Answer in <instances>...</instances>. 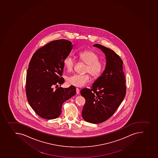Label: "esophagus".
I'll use <instances>...</instances> for the list:
<instances>
[{
  "label": "esophagus",
  "mask_w": 158,
  "mask_h": 158,
  "mask_svg": "<svg viewBox=\"0 0 158 158\" xmlns=\"http://www.w3.org/2000/svg\"><path fill=\"white\" fill-rule=\"evenodd\" d=\"M76 92H77V94H78L80 93V90H79V89L77 88H76Z\"/></svg>",
  "instance_id": "esophagus-1"
}]
</instances>
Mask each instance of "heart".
Masks as SVG:
<instances>
[{"label":"heart","mask_w":158,"mask_h":158,"mask_svg":"<svg viewBox=\"0 0 158 158\" xmlns=\"http://www.w3.org/2000/svg\"><path fill=\"white\" fill-rule=\"evenodd\" d=\"M81 61L87 64L85 68V73H88L94 78L100 76L104 69V63L99 60V56L92 50H85L78 54ZM64 67L68 71H72L74 68L75 60L70 56L66 57L63 61ZM89 73L84 74H74L68 78L69 85L75 87H82L90 81Z\"/></svg>","instance_id":"b5f03b06"}]
</instances>
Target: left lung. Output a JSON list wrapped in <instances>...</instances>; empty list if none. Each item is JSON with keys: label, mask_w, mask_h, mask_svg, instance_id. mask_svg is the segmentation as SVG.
<instances>
[{"label": "left lung", "mask_w": 158, "mask_h": 158, "mask_svg": "<svg viewBox=\"0 0 158 158\" xmlns=\"http://www.w3.org/2000/svg\"><path fill=\"white\" fill-rule=\"evenodd\" d=\"M106 56V67L91 89H83L81 94L85 98L82 110L84 120L93 124H99L110 118L117 110L125 97L126 80L123 71V62L113 50L94 44Z\"/></svg>", "instance_id": "obj_1"}]
</instances>
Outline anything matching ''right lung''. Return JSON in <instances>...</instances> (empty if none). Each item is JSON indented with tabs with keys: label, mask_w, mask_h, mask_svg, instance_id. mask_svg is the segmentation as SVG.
Masks as SVG:
<instances>
[{
	"label": "right lung",
	"mask_w": 158,
	"mask_h": 158,
	"mask_svg": "<svg viewBox=\"0 0 158 158\" xmlns=\"http://www.w3.org/2000/svg\"><path fill=\"white\" fill-rule=\"evenodd\" d=\"M71 41H51L35 52L29 64L26 93L29 103L37 115L46 119L57 118L63 103L76 94V89L58 87L64 83L63 61L73 49Z\"/></svg>",
	"instance_id": "add662e5"
}]
</instances>
